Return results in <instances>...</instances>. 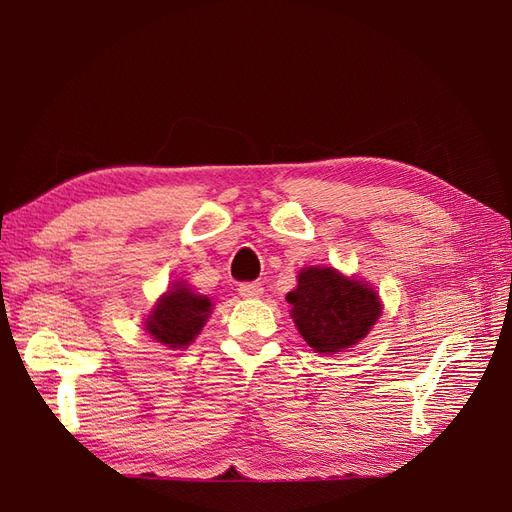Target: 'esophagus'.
Instances as JSON below:
<instances>
[{
	"label": "esophagus",
	"instance_id": "34e87169",
	"mask_svg": "<svg viewBox=\"0 0 512 512\" xmlns=\"http://www.w3.org/2000/svg\"><path fill=\"white\" fill-rule=\"evenodd\" d=\"M239 294L243 299H260L262 294H265V288H262V284L258 282H247L239 286Z\"/></svg>",
	"mask_w": 512,
	"mask_h": 512
}]
</instances>
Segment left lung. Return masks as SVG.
<instances>
[{
    "mask_svg": "<svg viewBox=\"0 0 512 512\" xmlns=\"http://www.w3.org/2000/svg\"><path fill=\"white\" fill-rule=\"evenodd\" d=\"M286 301L301 337L320 354L359 344L382 314L374 288L333 267H305Z\"/></svg>",
    "mask_w": 512,
    "mask_h": 512,
    "instance_id": "left-lung-1",
    "label": "left lung"
}]
</instances>
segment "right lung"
<instances>
[{
	"label": "right lung",
	"mask_w": 512,
	"mask_h": 512,
	"mask_svg": "<svg viewBox=\"0 0 512 512\" xmlns=\"http://www.w3.org/2000/svg\"><path fill=\"white\" fill-rule=\"evenodd\" d=\"M213 303L185 282H175L147 316L145 331L168 348H185L203 331Z\"/></svg>",
	"instance_id": "1"
}]
</instances>
